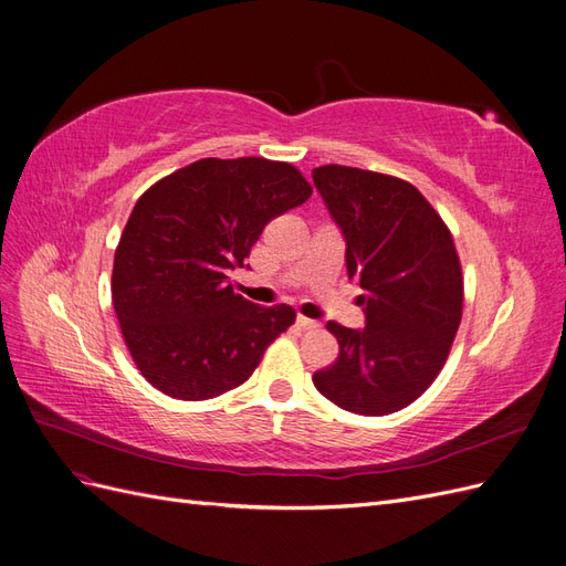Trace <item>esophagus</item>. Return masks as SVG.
<instances>
[{"label": "esophagus", "instance_id": "obj_1", "mask_svg": "<svg viewBox=\"0 0 566 566\" xmlns=\"http://www.w3.org/2000/svg\"><path fill=\"white\" fill-rule=\"evenodd\" d=\"M295 323H297L300 331H314V328H318V323L312 321V318H306V316H297Z\"/></svg>", "mask_w": 566, "mask_h": 566}]
</instances>
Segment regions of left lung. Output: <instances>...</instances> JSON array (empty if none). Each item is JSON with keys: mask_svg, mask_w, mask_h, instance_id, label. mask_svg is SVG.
<instances>
[{"mask_svg": "<svg viewBox=\"0 0 566 566\" xmlns=\"http://www.w3.org/2000/svg\"><path fill=\"white\" fill-rule=\"evenodd\" d=\"M312 179L345 238L366 316L364 328L328 323L339 354L314 385L349 413H397L434 382L458 333L462 273L451 231L397 177L323 165Z\"/></svg>", "mask_w": 566, "mask_h": 566, "instance_id": "obj_1", "label": "left lung"}]
</instances>
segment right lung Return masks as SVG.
<instances>
[{"label":"right lung","mask_w":566,"mask_h":566,"mask_svg":"<svg viewBox=\"0 0 566 566\" xmlns=\"http://www.w3.org/2000/svg\"><path fill=\"white\" fill-rule=\"evenodd\" d=\"M312 196L293 165L205 158L136 200L113 262V306L144 378L181 401L243 385L264 349L295 323L285 304L233 293L273 217Z\"/></svg>","instance_id":"add662e5"}]
</instances>
